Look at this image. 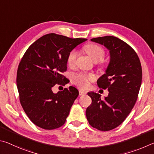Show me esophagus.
<instances>
[{
  "instance_id": "1",
  "label": "esophagus",
  "mask_w": 154,
  "mask_h": 154,
  "mask_svg": "<svg viewBox=\"0 0 154 154\" xmlns=\"http://www.w3.org/2000/svg\"><path fill=\"white\" fill-rule=\"evenodd\" d=\"M86 94H87V92H86V91H82V90L79 91V95H85Z\"/></svg>"
}]
</instances>
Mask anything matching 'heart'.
I'll return each mask as SVG.
<instances>
[{
  "label": "heart",
  "instance_id": "heart-1",
  "mask_svg": "<svg viewBox=\"0 0 154 154\" xmlns=\"http://www.w3.org/2000/svg\"><path fill=\"white\" fill-rule=\"evenodd\" d=\"M85 50L95 62L101 61V66L102 67H105L106 64L102 61V60L106 55V51L103 47L98 44H95V43H91V44H88L86 46ZM78 56H79V52L76 50L73 49L69 51L67 57V63L69 67H72L75 66ZM95 79V75L92 74H86L83 73H80V74L74 75V83L81 88L88 87L90 85V82L93 81Z\"/></svg>",
  "mask_w": 154,
  "mask_h": 154
}]
</instances>
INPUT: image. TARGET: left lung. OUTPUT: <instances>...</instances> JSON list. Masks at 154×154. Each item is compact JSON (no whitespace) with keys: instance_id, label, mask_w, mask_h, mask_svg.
I'll list each match as a JSON object with an SVG mask.
<instances>
[{"instance_id":"left-lung-1","label":"left lung","mask_w":154,"mask_h":154,"mask_svg":"<svg viewBox=\"0 0 154 154\" xmlns=\"http://www.w3.org/2000/svg\"><path fill=\"white\" fill-rule=\"evenodd\" d=\"M91 40L109 50L106 73L97 80L98 87L107 88L109 94L102 100L99 93H88L92 103L87 108L86 116L93 128L108 131L125 121L136 103L141 85V65L133 48L116 37L106 36Z\"/></svg>"}]
</instances>
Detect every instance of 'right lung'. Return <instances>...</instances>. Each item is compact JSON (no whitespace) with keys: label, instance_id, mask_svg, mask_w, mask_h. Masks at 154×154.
<instances>
[{"label":"right lung","instance_id":"add662e5","mask_svg":"<svg viewBox=\"0 0 154 154\" xmlns=\"http://www.w3.org/2000/svg\"><path fill=\"white\" fill-rule=\"evenodd\" d=\"M86 38H70L51 33L29 46L21 58L17 72L20 103L35 125L45 130L64 125L79 91L74 87L53 93L55 85H65L68 79L67 57Z\"/></svg>","mask_w":154,"mask_h":154}]
</instances>
